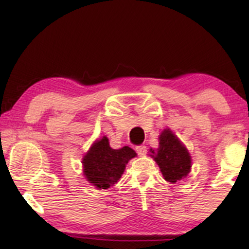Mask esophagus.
Instances as JSON below:
<instances>
[{
	"instance_id": "esophagus-1",
	"label": "esophagus",
	"mask_w": 249,
	"mask_h": 249,
	"mask_svg": "<svg viewBox=\"0 0 249 249\" xmlns=\"http://www.w3.org/2000/svg\"><path fill=\"white\" fill-rule=\"evenodd\" d=\"M136 151H137V154L140 155V156H145L146 155V153H147V148H146V146L145 145H140V146H136Z\"/></svg>"
}]
</instances>
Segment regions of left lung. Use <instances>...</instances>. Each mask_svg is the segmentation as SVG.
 I'll list each match as a JSON object with an SVG mask.
<instances>
[{
    "mask_svg": "<svg viewBox=\"0 0 249 249\" xmlns=\"http://www.w3.org/2000/svg\"><path fill=\"white\" fill-rule=\"evenodd\" d=\"M166 181L176 183L184 179L191 170V156L185 146L169 128L159 135V148L150 149Z\"/></svg>",
    "mask_w": 249,
    "mask_h": 249,
    "instance_id": "8db88e82",
    "label": "left lung"
}]
</instances>
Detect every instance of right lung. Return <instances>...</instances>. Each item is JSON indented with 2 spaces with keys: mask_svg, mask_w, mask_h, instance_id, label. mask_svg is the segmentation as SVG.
Returning <instances> with one entry per match:
<instances>
[{
  "mask_svg": "<svg viewBox=\"0 0 249 249\" xmlns=\"http://www.w3.org/2000/svg\"><path fill=\"white\" fill-rule=\"evenodd\" d=\"M136 157V153L128 146L113 149L107 136L94 142L83 156V175L96 189H108L123 175L126 163Z\"/></svg>",
  "mask_w": 249,
  "mask_h": 249,
  "instance_id": "1",
  "label": "right lung"
}]
</instances>
